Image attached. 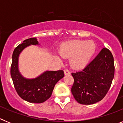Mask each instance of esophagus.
<instances>
[{
  "instance_id": "34e87169",
  "label": "esophagus",
  "mask_w": 123,
  "mask_h": 123,
  "mask_svg": "<svg viewBox=\"0 0 123 123\" xmlns=\"http://www.w3.org/2000/svg\"><path fill=\"white\" fill-rule=\"evenodd\" d=\"M64 73H65V75H67V74H70V72H69V71L68 70V69H66L64 70Z\"/></svg>"
}]
</instances>
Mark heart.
I'll return each mask as SVG.
<instances>
[{
    "instance_id": "heart-1",
    "label": "heart",
    "mask_w": 123,
    "mask_h": 123,
    "mask_svg": "<svg viewBox=\"0 0 123 123\" xmlns=\"http://www.w3.org/2000/svg\"><path fill=\"white\" fill-rule=\"evenodd\" d=\"M96 50V44L93 41L73 40L61 44L59 54L63 58H70L71 67L80 69L87 65ZM55 58L59 60L58 56Z\"/></svg>"
}]
</instances>
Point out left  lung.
Returning a JSON list of instances; mask_svg holds the SVG:
<instances>
[{"label": "left lung", "mask_w": 123, "mask_h": 123, "mask_svg": "<svg viewBox=\"0 0 123 123\" xmlns=\"http://www.w3.org/2000/svg\"><path fill=\"white\" fill-rule=\"evenodd\" d=\"M71 74L74 78L71 92L78 103L91 105L102 100L110 89L115 74L112 54L108 49H102L83 70Z\"/></svg>", "instance_id": "left-lung-1"}]
</instances>
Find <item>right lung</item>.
Listing matches in <instances>:
<instances>
[{
    "label": "right lung",
    "mask_w": 123,
    "mask_h": 123,
    "mask_svg": "<svg viewBox=\"0 0 123 123\" xmlns=\"http://www.w3.org/2000/svg\"><path fill=\"white\" fill-rule=\"evenodd\" d=\"M36 37L29 38L16 47L13 52L10 74L15 90L22 99L30 103L41 104L51 97L55 84L64 77L62 70L46 71L38 77L27 79L18 69V58L23 50L31 45H38Z\"/></svg>",
    "instance_id": "1"
}]
</instances>
